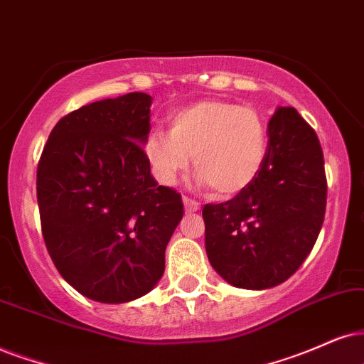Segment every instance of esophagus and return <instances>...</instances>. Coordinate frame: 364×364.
<instances>
[{
    "mask_svg": "<svg viewBox=\"0 0 364 364\" xmlns=\"http://www.w3.org/2000/svg\"><path fill=\"white\" fill-rule=\"evenodd\" d=\"M183 203H185V210L188 211V213H195V211L200 210V203L195 200H191V198H188V196H183Z\"/></svg>",
    "mask_w": 364,
    "mask_h": 364,
    "instance_id": "1",
    "label": "esophagus"
}]
</instances>
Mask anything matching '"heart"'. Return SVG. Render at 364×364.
I'll list each match as a JSON object with an SVG mask.
<instances>
[{
    "instance_id": "heart-1",
    "label": "heart",
    "mask_w": 364,
    "mask_h": 364,
    "mask_svg": "<svg viewBox=\"0 0 364 364\" xmlns=\"http://www.w3.org/2000/svg\"><path fill=\"white\" fill-rule=\"evenodd\" d=\"M267 127L254 109L223 100H200L173 114L169 132L146 137L144 154L153 176L171 186L193 164L196 185L216 195L245 190L265 159Z\"/></svg>"
}]
</instances>
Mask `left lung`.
<instances>
[{"label":"left lung","instance_id":"left-lung-1","mask_svg":"<svg viewBox=\"0 0 364 364\" xmlns=\"http://www.w3.org/2000/svg\"><path fill=\"white\" fill-rule=\"evenodd\" d=\"M259 174L233 200L205 205V247L230 285L264 291L296 272L324 222L328 185L314 129L294 107H277Z\"/></svg>","mask_w":364,"mask_h":364}]
</instances>
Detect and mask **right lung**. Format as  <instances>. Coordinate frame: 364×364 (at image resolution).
<instances>
[{"label": "right lung", "mask_w": 364, "mask_h": 364, "mask_svg": "<svg viewBox=\"0 0 364 364\" xmlns=\"http://www.w3.org/2000/svg\"><path fill=\"white\" fill-rule=\"evenodd\" d=\"M153 97L131 92L82 105L50 132L36 169L41 233L55 267L82 296L122 304L153 291L183 218L144 146Z\"/></svg>", "instance_id": "1"}]
</instances>
